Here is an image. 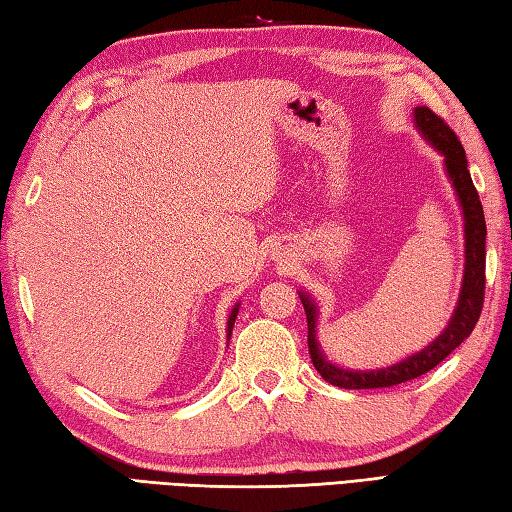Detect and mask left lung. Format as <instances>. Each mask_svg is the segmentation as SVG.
<instances>
[{
	"label": "left lung",
	"instance_id": "1",
	"mask_svg": "<svg viewBox=\"0 0 512 512\" xmlns=\"http://www.w3.org/2000/svg\"><path fill=\"white\" fill-rule=\"evenodd\" d=\"M413 121H416L418 132L444 156V167H447L449 180L455 193H458L464 213V279L460 299L447 328H444L436 341L424 347V350L385 369H369V372L361 369V372H356V369L334 365L323 356L317 343V306H314V301L306 292H299V299L308 319V347L312 365L323 376V380L343 389L394 387L431 372L464 339H469V334L473 332L475 323L480 321L482 314L486 288V222L480 195H477V189L471 180L464 147L453 129L436 112H431L429 107H416L413 110Z\"/></svg>",
	"mask_w": 512,
	"mask_h": 512
}]
</instances>
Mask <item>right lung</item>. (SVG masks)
Wrapping results in <instances>:
<instances>
[{
	"instance_id": "add662e5",
	"label": "right lung",
	"mask_w": 512,
	"mask_h": 512,
	"mask_svg": "<svg viewBox=\"0 0 512 512\" xmlns=\"http://www.w3.org/2000/svg\"><path fill=\"white\" fill-rule=\"evenodd\" d=\"M237 312H239V303H237V306L231 310V317H228V330H226V336H228V339H231V334H233V325H235V317H237Z\"/></svg>"
}]
</instances>
